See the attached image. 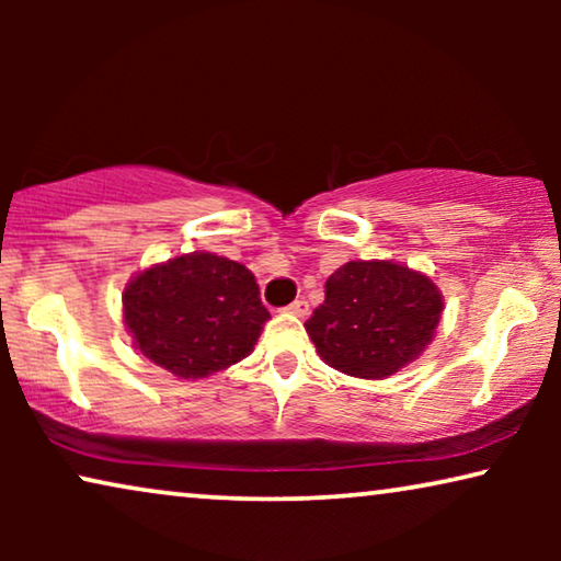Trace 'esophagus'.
Segmentation results:
<instances>
[{
  "label": "esophagus",
  "instance_id": "34e87169",
  "mask_svg": "<svg viewBox=\"0 0 561 561\" xmlns=\"http://www.w3.org/2000/svg\"><path fill=\"white\" fill-rule=\"evenodd\" d=\"M286 311L294 313V317H306V313H309V301H304V298H296V301L290 304Z\"/></svg>",
  "mask_w": 561,
  "mask_h": 561
}]
</instances>
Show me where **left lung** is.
Masks as SVG:
<instances>
[{
    "mask_svg": "<svg viewBox=\"0 0 561 561\" xmlns=\"http://www.w3.org/2000/svg\"><path fill=\"white\" fill-rule=\"evenodd\" d=\"M324 296L306 332L329 367L365 380H382L419 359L444 311L436 283L393 260L336 267Z\"/></svg>",
    "mask_w": 561,
    "mask_h": 561,
    "instance_id": "1",
    "label": "left lung"
}]
</instances>
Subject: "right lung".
Here are the masks:
<instances>
[{
  "label": "right lung",
  "instance_id": "add662e5",
  "mask_svg": "<svg viewBox=\"0 0 561 561\" xmlns=\"http://www.w3.org/2000/svg\"><path fill=\"white\" fill-rule=\"evenodd\" d=\"M122 306L135 350L181 380L240 363L271 319L255 275L214 252H188L137 273Z\"/></svg>",
  "mask_w": 561,
  "mask_h": 561
}]
</instances>
